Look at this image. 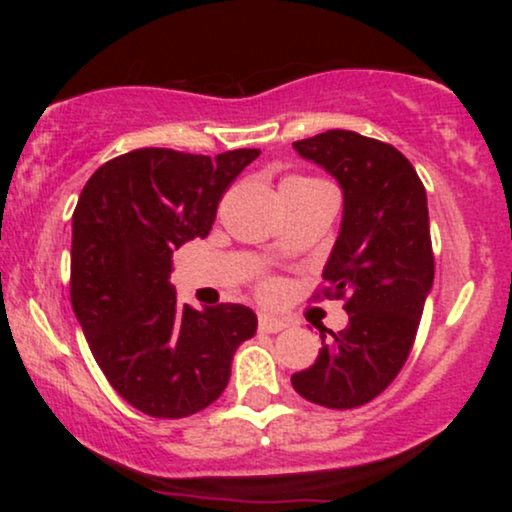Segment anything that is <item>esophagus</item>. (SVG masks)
Listing matches in <instances>:
<instances>
[{
    "label": "esophagus",
    "mask_w": 512,
    "mask_h": 512,
    "mask_svg": "<svg viewBox=\"0 0 512 512\" xmlns=\"http://www.w3.org/2000/svg\"><path fill=\"white\" fill-rule=\"evenodd\" d=\"M289 327V322L281 320V317L269 315V313H260V330L262 332H281Z\"/></svg>",
    "instance_id": "34e87169"
}]
</instances>
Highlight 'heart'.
Listing matches in <instances>:
<instances>
[{
  "instance_id": "obj_1",
  "label": "heart",
  "mask_w": 512,
  "mask_h": 512,
  "mask_svg": "<svg viewBox=\"0 0 512 512\" xmlns=\"http://www.w3.org/2000/svg\"><path fill=\"white\" fill-rule=\"evenodd\" d=\"M284 182H296V185H317V180H310V178H289Z\"/></svg>"
}]
</instances>
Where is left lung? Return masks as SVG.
Instances as JSON below:
<instances>
[{
    "label": "left lung",
    "mask_w": 512,
    "mask_h": 512,
    "mask_svg": "<svg viewBox=\"0 0 512 512\" xmlns=\"http://www.w3.org/2000/svg\"><path fill=\"white\" fill-rule=\"evenodd\" d=\"M293 149L342 187V223L322 279L327 298H346L349 325L342 332L317 327L320 354L291 375V385L308 402L354 409L397 378L433 289L426 190L395 146L349 129Z\"/></svg>",
    "instance_id": "1"
}]
</instances>
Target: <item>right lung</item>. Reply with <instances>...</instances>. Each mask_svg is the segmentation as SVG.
Here are the masks:
<instances>
[{
  "label": "right lung",
  "instance_id": "obj_1",
  "mask_svg": "<svg viewBox=\"0 0 512 512\" xmlns=\"http://www.w3.org/2000/svg\"><path fill=\"white\" fill-rule=\"evenodd\" d=\"M260 149L214 158L137 149L88 178L72 216V308L117 395L156 419L221 397L238 344L257 330L248 305H178L173 252L207 238L216 207Z\"/></svg>",
  "mask_w": 512,
  "mask_h": 512
}]
</instances>
